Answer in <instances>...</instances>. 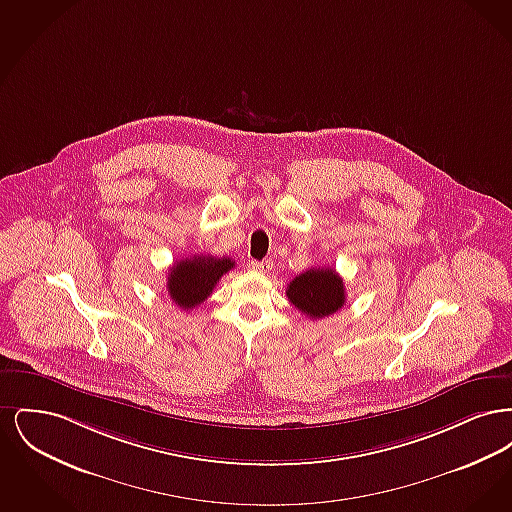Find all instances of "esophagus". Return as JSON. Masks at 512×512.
<instances>
[{"mask_svg": "<svg viewBox=\"0 0 512 512\" xmlns=\"http://www.w3.org/2000/svg\"><path fill=\"white\" fill-rule=\"evenodd\" d=\"M247 267L257 270V272H268L272 268V263L270 261H251Z\"/></svg>", "mask_w": 512, "mask_h": 512, "instance_id": "obj_1", "label": "esophagus"}]
</instances>
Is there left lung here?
I'll return each instance as SVG.
<instances>
[{"label": "left lung", "instance_id": "8db88e82", "mask_svg": "<svg viewBox=\"0 0 512 512\" xmlns=\"http://www.w3.org/2000/svg\"><path fill=\"white\" fill-rule=\"evenodd\" d=\"M288 299L303 315L324 318L334 315L345 303V288L334 268H309L295 276L288 290Z\"/></svg>", "mask_w": 512, "mask_h": 512}]
</instances>
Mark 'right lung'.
<instances>
[{
  "label": "right lung",
  "instance_id": "add662e5",
  "mask_svg": "<svg viewBox=\"0 0 512 512\" xmlns=\"http://www.w3.org/2000/svg\"><path fill=\"white\" fill-rule=\"evenodd\" d=\"M232 268L234 261L230 257L194 255L176 261L169 272L167 292L180 309H194L213 293L220 278Z\"/></svg>",
  "mask_w": 512,
  "mask_h": 512
}]
</instances>
